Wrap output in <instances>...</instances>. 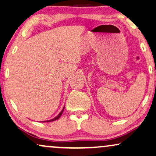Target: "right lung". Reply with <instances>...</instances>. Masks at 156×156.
I'll use <instances>...</instances> for the list:
<instances>
[{"label": "right lung", "instance_id": "add662e5", "mask_svg": "<svg viewBox=\"0 0 156 156\" xmlns=\"http://www.w3.org/2000/svg\"><path fill=\"white\" fill-rule=\"evenodd\" d=\"M64 109V108H63V109H62V111H61V112L59 113V114L58 115L56 116V117L53 118V119H52V120H47V121H43V122H52V121H55V120H58V119H59V118H60V116L62 115V113H63ZM42 122H43V121H42Z\"/></svg>", "mask_w": 156, "mask_h": 156}]
</instances>
